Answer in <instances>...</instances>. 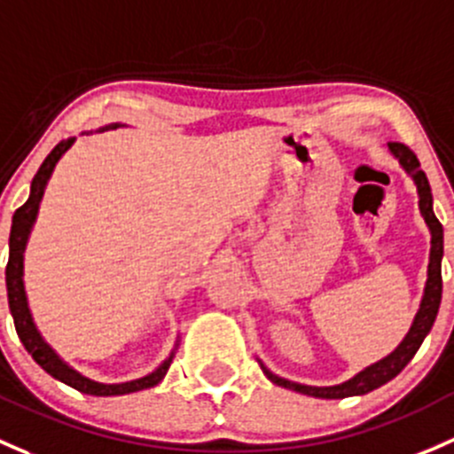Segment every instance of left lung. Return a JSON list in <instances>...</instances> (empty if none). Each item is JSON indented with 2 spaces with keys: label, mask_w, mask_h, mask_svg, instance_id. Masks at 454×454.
I'll return each mask as SVG.
<instances>
[{
  "label": "left lung",
  "mask_w": 454,
  "mask_h": 454,
  "mask_svg": "<svg viewBox=\"0 0 454 454\" xmlns=\"http://www.w3.org/2000/svg\"><path fill=\"white\" fill-rule=\"evenodd\" d=\"M387 150L391 152L400 167L411 176L413 184L418 189V207L419 215L424 217V223L428 226L431 232V252H428V270H427V285H424L422 300H419V309L413 317L411 328L404 335V340L389 352L387 356L379 359L376 364L364 367L361 372H356L352 379L343 380L340 385H328V387H315V385H302L294 383V380L283 379V376L274 374L270 367H265L263 361L259 359L261 370L267 379L271 380L278 387L298 391V394L313 395V398H326V400H337V398H348V395H364L367 391L380 387V385L389 383L394 376H398L403 372V367L413 359V355L418 352V348L422 346L424 337L428 335V331L433 328L437 311H440L442 302V256H443V228L440 219L433 213V193L431 184H428L427 174L419 169V160L416 159L411 150L403 143H387Z\"/></svg>",
  "instance_id": "8db88e82"
}]
</instances>
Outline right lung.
I'll use <instances>...</instances> for the list:
<instances>
[{
    "label": "right lung",
    "mask_w": 454,
    "mask_h": 454,
    "mask_svg": "<svg viewBox=\"0 0 454 454\" xmlns=\"http://www.w3.org/2000/svg\"><path fill=\"white\" fill-rule=\"evenodd\" d=\"M114 128H121V123H111L106 128H99L95 132L104 130H114ZM82 135H93L90 132H82ZM75 143V137H69V139L60 141L54 150L47 154V159L43 160V165L38 167L35 180H32L30 187V198L23 204L21 208H17L12 215V228H11V256H8V267H6V289H8V307H11L14 328H17V335L21 340L26 350L30 352L32 359L36 361L43 370L50 376H54L60 383L69 385V387L82 391V394L89 395H123V394H135V391L156 387L160 380L165 379L167 370H169L171 361H174L176 350H178V340L174 343V350L169 352V356L160 364L156 370H152L150 374L141 376V379L126 380V383H99V380L89 379L82 372L75 370L74 365H69L59 352L51 348V343L41 335L38 331L35 317H32L30 302H27L26 294V283H23V259H26V246L27 239H30V232L35 228V222L38 217V208H41L43 193H45L47 183H50L51 174H54L56 165L63 159L65 152L69 150Z\"/></svg>",
    "instance_id": "1"
}]
</instances>
